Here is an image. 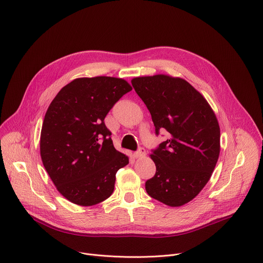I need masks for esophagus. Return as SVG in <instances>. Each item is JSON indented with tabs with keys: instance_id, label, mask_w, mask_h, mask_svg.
I'll return each mask as SVG.
<instances>
[{
	"instance_id": "esophagus-1",
	"label": "esophagus",
	"mask_w": 263,
	"mask_h": 263,
	"mask_svg": "<svg viewBox=\"0 0 263 263\" xmlns=\"http://www.w3.org/2000/svg\"><path fill=\"white\" fill-rule=\"evenodd\" d=\"M145 155H146V151H145L144 147H140V148L134 154V157H135L136 159H140V158L145 157Z\"/></svg>"
}]
</instances>
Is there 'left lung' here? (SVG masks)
I'll use <instances>...</instances> for the list:
<instances>
[{
	"mask_svg": "<svg viewBox=\"0 0 263 263\" xmlns=\"http://www.w3.org/2000/svg\"><path fill=\"white\" fill-rule=\"evenodd\" d=\"M132 84L152 115L156 135L169 133L152 151L157 171L145 189L167 206H183L206 186L217 163L220 130L215 114L182 78L145 76L134 78Z\"/></svg>",
	"mask_w": 263,
	"mask_h": 263,
	"instance_id": "1",
	"label": "left lung"
}]
</instances>
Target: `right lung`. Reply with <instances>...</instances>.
I'll return each mask as SVG.
<instances>
[{
  "mask_svg": "<svg viewBox=\"0 0 263 263\" xmlns=\"http://www.w3.org/2000/svg\"><path fill=\"white\" fill-rule=\"evenodd\" d=\"M132 86L121 78H77L49 105L41 133V157L57 190L79 206L109 197L116 173L128 158L114 147L104 118Z\"/></svg>",
  "mask_w": 263,
  "mask_h": 263,
  "instance_id": "1",
  "label": "right lung"
}]
</instances>
